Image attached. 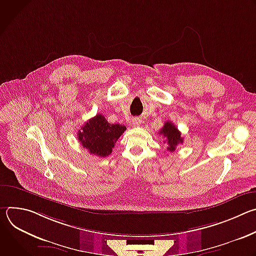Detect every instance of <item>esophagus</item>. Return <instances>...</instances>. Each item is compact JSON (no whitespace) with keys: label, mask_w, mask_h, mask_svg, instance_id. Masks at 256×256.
<instances>
[{"label":"esophagus","mask_w":256,"mask_h":256,"mask_svg":"<svg viewBox=\"0 0 256 256\" xmlns=\"http://www.w3.org/2000/svg\"><path fill=\"white\" fill-rule=\"evenodd\" d=\"M140 122H142V120L138 118H134L132 120V124L134 126H138L140 124Z\"/></svg>","instance_id":"34e87169"}]
</instances>
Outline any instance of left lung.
Here are the masks:
<instances>
[{
  "label": "left lung",
  "mask_w": 256,
  "mask_h": 256,
  "mask_svg": "<svg viewBox=\"0 0 256 256\" xmlns=\"http://www.w3.org/2000/svg\"><path fill=\"white\" fill-rule=\"evenodd\" d=\"M160 134H163V136L166 138V142L168 144L167 151L174 152L177 144L184 142V138L181 136V132L171 122H165L163 128L160 130Z\"/></svg>",
  "instance_id": "left-lung-1"
}]
</instances>
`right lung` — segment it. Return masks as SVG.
Here are the masks:
<instances>
[{"instance_id": "add662e5", "label": "right lung", "mask_w": 256, "mask_h": 256, "mask_svg": "<svg viewBox=\"0 0 256 256\" xmlns=\"http://www.w3.org/2000/svg\"><path fill=\"white\" fill-rule=\"evenodd\" d=\"M126 130L124 126L110 124L103 116L97 114L82 126L78 132V140L91 154L106 157L112 154L116 142Z\"/></svg>"}]
</instances>
